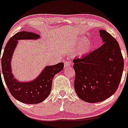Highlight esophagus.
<instances>
[{
  "label": "esophagus",
  "mask_w": 128,
  "mask_h": 128,
  "mask_svg": "<svg viewBox=\"0 0 128 128\" xmlns=\"http://www.w3.org/2000/svg\"><path fill=\"white\" fill-rule=\"evenodd\" d=\"M64 67H68L69 66L71 65V62L68 61H64Z\"/></svg>",
  "instance_id": "obj_1"
}]
</instances>
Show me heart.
<instances>
[{
  "instance_id": "obj_1",
  "label": "heart",
  "mask_w": 128,
  "mask_h": 128,
  "mask_svg": "<svg viewBox=\"0 0 128 128\" xmlns=\"http://www.w3.org/2000/svg\"><path fill=\"white\" fill-rule=\"evenodd\" d=\"M79 44L81 45L78 51L80 54L87 52L92 47L91 42H88V41L86 42V39H85V38H82L80 41V42H79Z\"/></svg>"
}]
</instances>
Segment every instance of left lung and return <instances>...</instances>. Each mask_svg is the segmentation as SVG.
Listing matches in <instances>:
<instances>
[{"instance_id":"1","label":"left lung","mask_w":128,"mask_h":128,"mask_svg":"<svg viewBox=\"0 0 128 128\" xmlns=\"http://www.w3.org/2000/svg\"><path fill=\"white\" fill-rule=\"evenodd\" d=\"M100 33L102 46L73 60L76 93L81 100L90 103L101 102L115 93L124 68L118 42L104 30Z\"/></svg>"}]
</instances>
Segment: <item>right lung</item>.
I'll return each instance as SVG.
<instances>
[{
  "label": "right lung",
  "instance_id": "1",
  "mask_svg": "<svg viewBox=\"0 0 128 128\" xmlns=\"http://www.w3.org/2000/svg\"><path fill=\"white\" fill-rule=\"evenodd\" d=\"M39 35L29 32H20L13 35L6 43L1 59L4 80L12 95L26 104H38L50 94L54 76L64 69V63L46 66L41 74L29 82H20L14 79L11 70V59L19 40H36ZM0 78L1 73H0Z\"/></svg>",
  "mask_w": 128,
  "mask_h": 128
}]
</instances>
